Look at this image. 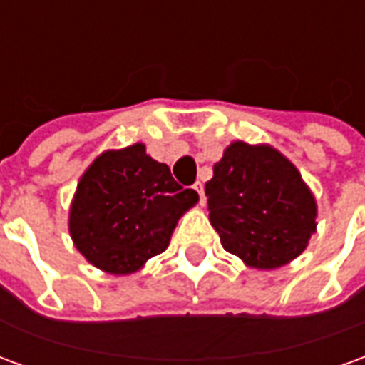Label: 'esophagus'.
I'll return each instance as SVG.
<instances>
[{
  "instance_id": "esophagus-1",
  "label": "esophagus",
  "mask_w": 365,
  "mask_h": 365,
  "mask_svg": "<svg viewBox=\"0 0 365 365\" xmlns=\"http://www.w3.org/2000/svg\"><path fill=\"white\" fill-rule=\"evenodd\" d=\"M193 190L199 193V203H201V205H205V193H203V183L195 182V183H193Z\"/></svg>"
}]
</instances>
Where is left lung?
<instances>
[{"instance_id": "8db88e82", "label": "left lung", "mask_w": 365, "mask_h": 365, "mask_svg": "<svg viewBox=\"0 0 365 365\" xmlns=\"http://www.w3.org/2000/svg\"><path fill=\"white\" fill-rule=\"evenodd\" d=\"M209 221L248 268L277 269L317 232V199L295 164L269 144L230 143L205 183Z\"/></svg>"}]
</instances>
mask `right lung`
<instances>
[{"label":"right lung","instance_id":"obj_1","mask_svg":"<svg viewBox=\"0 0 365 365\" xmlns=\"http://www.w3.org/2000/svg\"><path fill=\"white\" fill-rule=\"evenodd\" d=\"M197 201V191L183 190L170 168L136 143L101 152L86 168L68 230L91 266L111 275L135 274L166 250L178 221Z\"/></svg>","mask_w":365,"mask_h":365}]
</instances>
